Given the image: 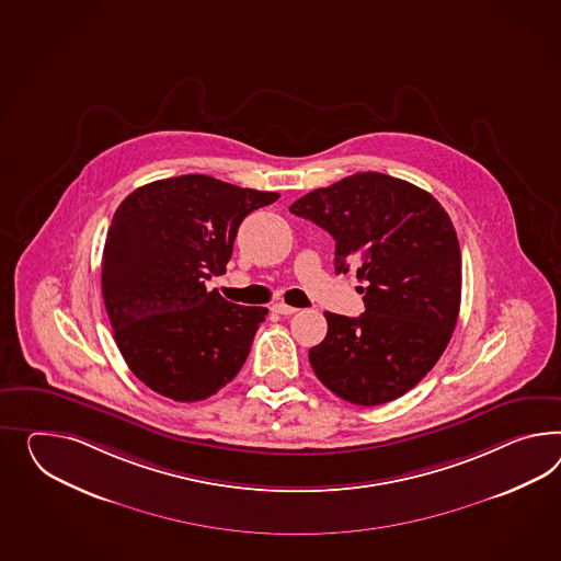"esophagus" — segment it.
<instances>
[{"label":"esophagus","instance_id":"1","mask_svg":"<svg viewBox=\"0 0 561 561\" xmlns=\"http://www.w3.org/2000/svg\"><path fill=\"white\" fill-rule=\"evenodd\" d=\"M274 313H278V316H293V313H297L299 309L297 307H290L287 302H276L273 305Z\"/></svg>","mask_w":561,"mask_h":561}]
</instances>
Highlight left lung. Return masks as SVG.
<instances>
[{"instance_id": "8db88e82", "label": "left lung", "mask_w": 561, "mask_h": 561, "mask_svg": "<svg viewBox=\"0 0 561 561\" xmlns=\"http://www.w3.org/2000/svg\"><path fill=\"white\" fill-rule=\"evenodd\" d=\"M330 231L335 273L356 266L366 311L325 313L328 335L309 350L317 378L362 407L394 401L442 358L461 299L460 242L427 191L382 173H356L288 207Z\"/></svg>"}]
</instances>
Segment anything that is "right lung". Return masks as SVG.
Returning <instances> with one entry per match:
<instances>
[{
    "label": "right lung",
    "mask_w": 561,
    "mask_h": 561,
    "mask_svg": "<svg viewBox=\"0 0 561 561\" xmlns=\"http://www.w3.org/2000/svg\"><path fill=\"white\" fill-rule=\"evenodd\" d=\"M276 199L271 191L183 174L119 203L101 290L115 344L146 387L173 401H203L240 373L268 309L226 301L205 280L226 273L242 219Z\"/></svg>",
    "instance_id": "right-lung-1"
}]
</instances>
